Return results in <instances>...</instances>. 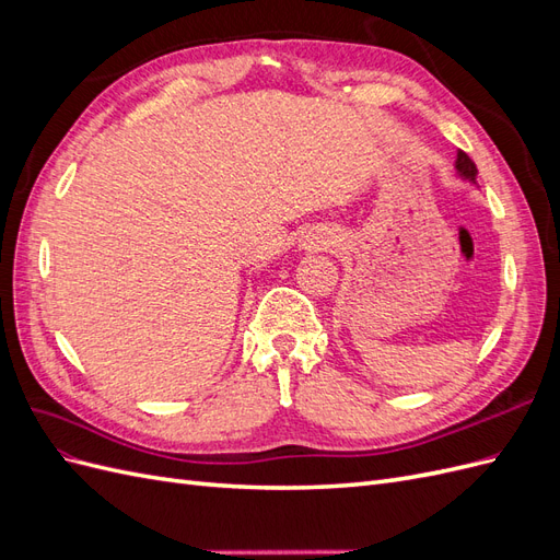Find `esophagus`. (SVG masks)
Instances as JSON below:
<instances>
[{"label":"esophagus","instance_id":"34e87169","mask_svg":"<svg viewBox=\"0 0 560 560\" xmlns=\"http://www.w3.org/2000/svg\"><path fill=\"white\" fill-rule=\"evenodd\" d=\"M327 245H334L331 238H308L306 243H303V247H313V249H319V247H327Z\"/></svg>","mask_w":560,"mask_h":560}]
</instances>
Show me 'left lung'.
<instances>
[{
  "mask_svg": "<svg viewBox=\"0 0 560 560\" xmlns=\"http://www.w3.org/2000/svg\"><path fill=\"white\" fill-rule=\"evenodd\" d=\"M455 171H457V175H460L463 179L477 184V165H474V161L465 154V151H457Z\"/></svg>",
  "mask_w": 560,
  "mask_h": 560,
  "instance_id": "8db88e82",
  "label": "left lung"
}]
</instances>
